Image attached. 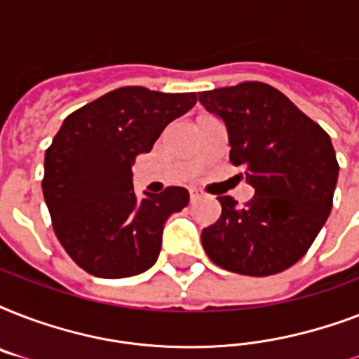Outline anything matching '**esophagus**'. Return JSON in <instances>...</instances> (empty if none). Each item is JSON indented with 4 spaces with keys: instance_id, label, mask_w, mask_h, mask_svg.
I'll return each mask as SVG.
<instances>
[{
    "instance_id": "obj_1",
    "label": "esophagus",
    "mask_w": 359,
    "mask_h": 359,
    "mask_svg": "<svg viewBox=\"0 0 359 359\" xmlns=\"http://www.w3.org/2000/svg\"><path fill=\"white\" fill-rule=\"evenodd\" d=\"M201 197H205V191L199 190V188H191V190H190V199H191V201H199Z\"/></svg>"
}]
</instances>
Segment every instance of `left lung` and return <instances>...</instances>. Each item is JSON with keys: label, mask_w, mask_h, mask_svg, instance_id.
<instances>
[{"label": "left lung", "mask_w": 359, "mask_h": 359, "mask_svg": "<svg viewBox=\"0 0 359 359\" xmlns=\"http://www.w3.org/2000/svg\"><path fill=\"white\" fill-rule=\"evenodd\" d=\"M227 126L229 160L255 196H219L222 216L203 229L210 261L242 276H272L298 262L328 219L339 175L330 135L283 93L261 81L199 93Z\"/></svg>", "instance_id": "1"}]
</instances>
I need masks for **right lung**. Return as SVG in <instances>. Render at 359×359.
<instances>
[{"label":"right lung","instance_id":"add662e5","mask_svg":"<svg viewBox=\"0 0 359 359\" xmlns=\"http://www.w3.org/2000/svg\"><path fill=\"white\" fill-rule=\"evenodd\" d=\"M196 102V93L119 87L63 121L46 149L42 194L55 236L86 272L119 279L156 262L163 225L190 194L169 186L140 199L132 165Z\"/></svg>","mask_w":359,"mask_h":359}]
</instances>
